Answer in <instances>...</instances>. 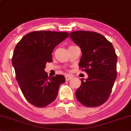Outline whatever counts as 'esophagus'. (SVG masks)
<instances>
[{
  "instance_id": "esophagus-1",
  "label": "esophagus",
  "mask_w": 131,
  "mask_h": 131,
  "mask_svg": "<svg viewBox=\"0 0 131 131\" xmlns=\"http://www.w3.org/2000/svg\"><path fill=\"white\" fill-rule=\"evenodd\" d=\"M72 78V76L68 75H66L65 76V79H66V80H67V81H69V80H71Z\"/></svg>"
}]
</instances>
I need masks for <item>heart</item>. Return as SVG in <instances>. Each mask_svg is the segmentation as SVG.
Returning <instances> with one entry per match:
<instances>
[{
    "label": "heart",
    "mask_w": 131,
    "mask_h": 131,
    "mask_svg": "<svg viewBox=\"0 0 131 131\" xmlns=\"http://www.w3.org/2000/svg\"><path fill=\"white\" fill-rule=\"evenodd\" d=\"M71 46H75V45H71ZM71 47V46H70Z\"/></svg>",
    "instance_id": "1"
}]
</instances>
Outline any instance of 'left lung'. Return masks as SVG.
Returning <instances> with one entry per match:
<instances>
[{
  "label": "left lung",
  "mask_w": 131,
  "mask_h": 131,
  "mask_svg": "<svg viewBox=\"0 0 131 131\" xmlns=\"http://www.w3.org/2000/svg\"><path fill=\"white\" fill-rule=\"evenodd\" d=\"M71 39L81 48L79 68L88 74L75 92L76 98L86 107H94L105 103L117 78V57L112 43L103 35L90 31L70 34Z\"/></svg>",
  "instance_id": "left-lung-1"
}]
</instances>
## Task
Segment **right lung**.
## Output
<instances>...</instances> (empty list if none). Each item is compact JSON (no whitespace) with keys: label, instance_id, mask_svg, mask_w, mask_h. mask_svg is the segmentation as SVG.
<instances>
[{"label":"right lung","instance_id":"add662e5","mask_svg":"<svg viewBox=\"0 0 131 131\" xmlns=\"http://www.w3.org/2000/svg\"><path fill=\"white\" fill-rule=\"evenodd\" d=\"M68 32L34 31L17 43L12 57L15 77L24 97L35 107L43 108L56 98L59 86L64 83L62 75L48 77L47 62H53L56 46L69 36Z\"/></svg>","mask_w":131,"mask_h":131}]
</instances>
